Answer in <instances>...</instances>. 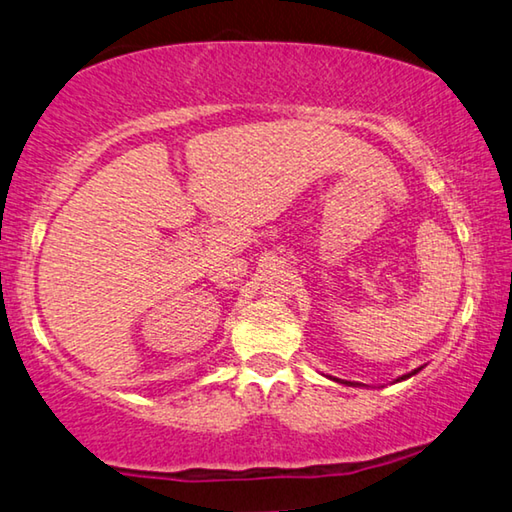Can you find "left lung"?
<instances>
[{
	"label": "left lung",
	"mask_w": 512,
	"mask_h": 512,
	"mask_svg": "<svg viewBox=\"0 0 512 512\" xmlns=\"http://www.w3.org/2000/svg\"><path fill=\"white\" fill-rule=\"evenodd\" d=\"M421 371V367L419 369H415V371H410V373H405V376H399V378H396L394 380V383H401V380H408V378H412V376H415V373H419ZM330 380H335V383H342V385H351V387H358L360 383H351V380H342V378H332V376H328ZM364 387V385H362Z\"/></svg>",
	"instance_id": "8db88e82"
}]
</instances>
